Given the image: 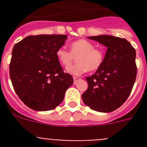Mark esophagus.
<instances>
[{
  "label": "esophagus",
  "mask_w": 147,
  "mask_h": 147,
  "mask_svg": "<svg viewBox=\"0 0 147 147\" xmlns=\"http://www.w3.org/2000/svg\"><path fill=\"white\" fill-rule=\"evenodd\" d=\"M81 79H80V77H77V76H74V84H76V82H77L79 80H80Z\"/></svg>",
  "instance_id": "obj_1"
}]
</instances>
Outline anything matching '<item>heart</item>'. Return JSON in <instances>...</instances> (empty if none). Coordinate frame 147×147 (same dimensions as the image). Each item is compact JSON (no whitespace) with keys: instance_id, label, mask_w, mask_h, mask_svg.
Masks as SVG:
<instances>
[{"instance_id":"b5f03b06","label":"heart","mask_w":147,"mask_h":147,"mask_svg":"<svg viewBox=\"0 0 147 147\" xmlns=\"http://www.w3.org/2000/svg\"><path fill=\"white\" fill-rule=\"evenodd\" d=\"M71 52L64 48L57 49L56 55L58 60L64 66L71 64L76 57V63L66 67V71L72 75H81L88 70L96 71L101 66L104 60L102 51L95 49L91 42L87 40H78L70 45Z\"/></svg>"}]
</instances>
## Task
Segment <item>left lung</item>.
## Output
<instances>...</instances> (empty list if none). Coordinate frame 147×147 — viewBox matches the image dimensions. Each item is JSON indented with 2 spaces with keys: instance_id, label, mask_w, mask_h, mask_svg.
Listing matches in <instances>:
<instances>
[{
  "instance_id": "1",
  "label": "left lung",
  "mask_w": 147,
  "mask_h": 147,
  "mask_svg": "<svg viewBox=\"0 0 147 147\" xmlns=\"http://www.w3.org/2000/svg\"><path fill=\"white\" fill-rule=\"evenodd\" d=\"M107 48L103 62L91 76L86 77L88 90L82 95L90 109L110 113L129 97L136 81V52L126 39L111 35L88 37Z\"/></svg>"
}]
</instances>
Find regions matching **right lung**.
<instances>
[{
  "mask_svg": "<svg viewBox=\"0 0 147 147\" xmlns=\"http://www.w3.org/2000/svg\"><path fill=\"white\" fill-rule=\"evenodd\" d=\"M67 38L62 34L28 36L13 48L10 78L17 95L29 108H56L73 85L72 76L64 73L56 55Z\"/></svg>",
  "mask_w": 147,
  "mask_h": 147,
  "instance_id": "right-lung-1",
  "label": "right lung"
}]
</instances>
